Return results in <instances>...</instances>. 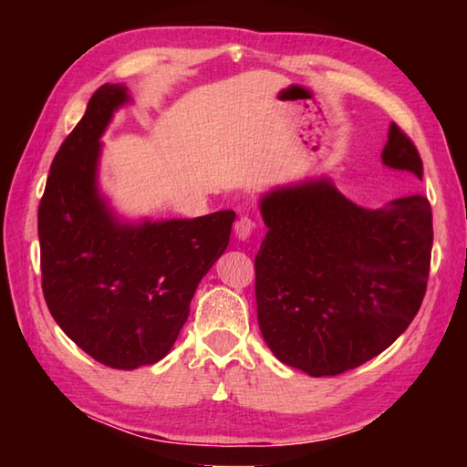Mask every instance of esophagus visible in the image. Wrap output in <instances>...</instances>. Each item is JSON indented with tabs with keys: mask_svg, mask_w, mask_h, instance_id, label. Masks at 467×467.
<instances>
[{
	"mask_svg": "<svg viewBox=\"0 0 467 467\" xmlns=\"http://www.w3.org/2000/svg\"><path fill=\"white\" fill-rule=\"evenodd\" d=\"M253 228H255V223H253L249 216H241L234 223V233H236V236H239L241 241H247L249 239L251 233H253Z\"/></svg>",
	"mask_w": 467,
	"mask_h": 467,
	"instance_id": "obj_1",
	"label": "esophagus"
}]
</instances>
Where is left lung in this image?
Wrapping results in <instances>:
<instances>
[{"label": "left lung", "instance_id": "left-lung-1", "mask_svg": "<svg viewBox=\"0 0 467 467\" xmlns=\"http://www.w3.org/2000/svg\"><path fill=\"white\" fill-rule=\"evenodd\" d=\"M381 161L422 179V158L395 123ZM262 216L257 321L275 358L311 377H334L404 334L431 270L432 210L422 193L368 210L331 181L311 179L265 193Z\"/></svg>", "mask_w": 467, "mask_h": 467}]
</instances>
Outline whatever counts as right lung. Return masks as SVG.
<instances>
[{"mask_svg": "<svg viewBox=\"0 0 467 467\" xmlns=\"http://www.w3.org/2000/svg\"><path fill=\"white\" fill-rule=\"evenodd\" d=\"M130 100L121 84L92 94L51 162L38 205L43 295L69 339L110 368L154 365L185 326L189 305L223 255L234 212L121 223L97 185L100 136Z\"/></svg>", "mask_w": 467, "mask_h": 467, "instance_id": "right-lung-1", "label": "right lung"}]
</instances>
